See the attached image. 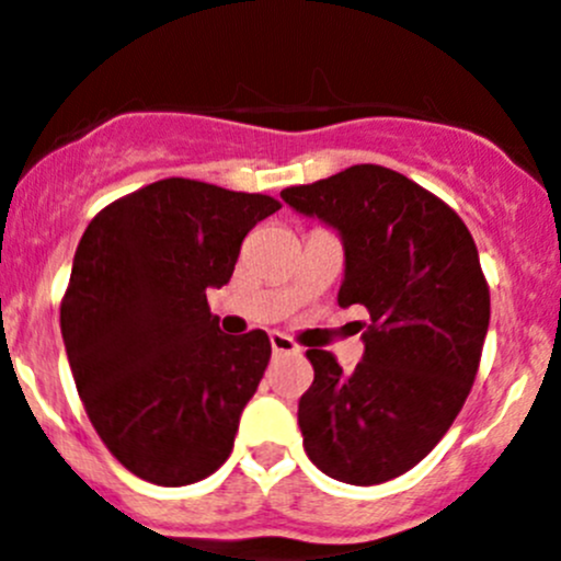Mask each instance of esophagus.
I'll return each mask as SVG.
<instances>
[{
	"mask_svg": "<svg viewBox=\"0 0 561 561\" xmlns=\"http://www.w3.org/2000/svg\"><path fill=\"white\" fill-rule=\"evenodd\" d=\"M271 348H274V354H298V345L282 332H271Z\"/></svg>",
	"mask_w": 561,
	"mask_h": 561,
	"instance_id": "esophagus-1",
	"label": "esophagus"
}]
</instances>
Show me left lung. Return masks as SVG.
<instances>
[{"label": "left lung", "mask_w": 561, "mask_h": 561, "mask_svg": "<svg viewBox=\"0 0 561 561\" xmlns=\"http://www.w3.org/2000/svg\"><path fill=\"white\" fill-rule=\"evenodd\" d=\"M282 198L343 238L340 307L370 312L365 354L343 374L310 348L316 379L298 401L312 465L345 484L415 468L462 410L490 327V287L462 218L385 165H352Z\"/></svg>", "instance_id": "1"}]
</instances>
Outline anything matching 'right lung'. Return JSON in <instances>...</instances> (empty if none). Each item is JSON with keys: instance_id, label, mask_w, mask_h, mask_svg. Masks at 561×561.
Here are the masks:
<instances>
[{"instance_id": "obj_1", "label": "right lung", "mask_w": 561, "mask_h": 561, "mask_svg": "<svg viewBox=\"0 0 561 561\" xmlns=\"http://www.w3.org/2000/svg\"><path fill=\"white\" fill-rule=\"evenodd\" d=\"M282 204L209 182H151L88 224L60 332L93 428L129 473L182 486L232 454L240 412L271 359L263 329L224 334L207 287Z\"/></svg>"}]
</instances>
